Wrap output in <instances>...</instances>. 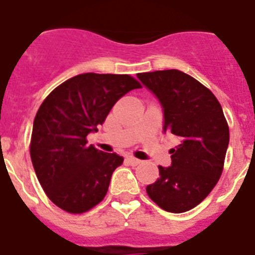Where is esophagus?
<instances>
[{"mask_svg":"<svg viewBox=\"0 0 255 255\" xmlns=\"http://www.w3.org/2000/svg\"><path fill=\"white\" fill-rule=\"evenodd\" d=\"M127 160L129 162V164H132V166H137V164L141 163V160L137 159V158L132 157V155H129V157H127Z\"/></svg>","mask_w":255,"mask_h":255,"instance_id":"1","label":"esophagus"}]
</instances>
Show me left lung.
Instances as JSON below:
<instances>
[{
    "mask_svg": "<svg viewBox=\"0 0 255 255\" xmlns=\"http://www.w3.org/2000/svg\"><path fill=\"white\" fill-rule=\"evenodd\" d=\"M138 80L159 101L163 132L179 137L171 166L146 187L147 196L168 213L196 207L217 185L230 142V129L217 97L179 70L142 72Z\"/></svg>",
    "mask_w": 255,
    "mask_h": 255,
    "instance_id": "obj_1",
    "label": "left lung"
}]
</instances>
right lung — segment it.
<instances>
[{
  "mask_svg": "<svg viewBox=\"0 0 255 255\" xmlns=\"http://www.w3.org/2000/svg\"><path fill=\"white\" fill-rule=\"evenodd\" d=\"M140 83L128 75H76L51 92L33 121L31 159L46 196L62 210L81 214L106 196L123 157L88 145L115 102Z\"/></svg>",
  "mask_w": 255,
  "mask_h": 255,
  "instance_id": "1",
  "label": "right lung"
}]
</instances>
